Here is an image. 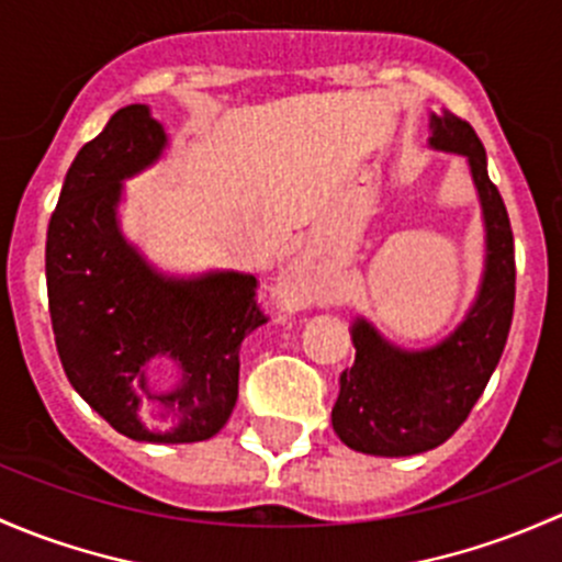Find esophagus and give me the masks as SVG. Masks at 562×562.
Instances as JSON below:
<instances>
[{
  "label": "esophagus",
  "instance_id": "obj_1",
  "mask_svg": "<svg viewBox=\"0 0 562 562\" xmlns=\"http://www.w3.org/2000/svg\"><path fill=\"white\" fill-rule=\"evenodd\" d=\"M300 292H303V289H300V279H292V281L283 283V297H286L289 303H297Z\"/></svg>",
  "mask_w": 562,
  "mask_h": 562
}]
</instances>
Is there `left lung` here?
Here are the masks:
<instances>
[{
	"instance_id": "1",
	"label": "left lung",
	"mask_w": 562,
	"mask_h": 562,
	"mask_svg": "<svg viewBox=\"0 0 562 562\" xmlns=\"http://www.w3.org/2000/svg\"><path fill=\"white\" fill-rule=\"evenodd\" d=\"M430 146L468 156L487 227V270L479 300L443 344L403 351L384 344L366 319L351 327L355 366L340 373L333 427L346 447L379 457H408L441 447L482 397L506 346L517 268L506 205L487 176V154L465 119L432 115Z\"/></svg>"
}]
</instances>
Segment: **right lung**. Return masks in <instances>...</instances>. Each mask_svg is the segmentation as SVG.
Returning a JSON list of instances; mask_svg holds the SVG:
<instances>
[{"label":"right lung","mask_w":562,"mask_h":562,"mask_svg":"<svg viewBox=\"0 0 562 562\" xmlns=\"http://www.w3.org/2000/svg\"><path fill=\"white\" fill-rule=\"evenodd\" d=\"M165 143L146 105H126L80 148L48 224L45 281L56 351L80 397L126 438L194 443L227 425L238 401L240 344L268 316L254 276L165 279L121 238V181L154 165ZM151 359L182 368L172 391L150 386ZM151 402L173 419L170 431L139 422V408Z\"/></svg>","instance_id":"add662e5"}]
</instances>
